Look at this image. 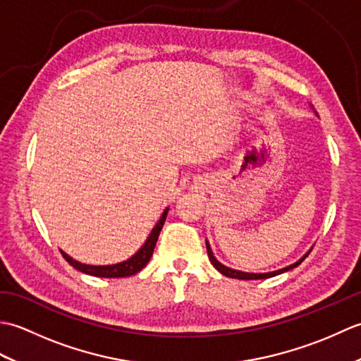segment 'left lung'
Listing matches in <instances>:
<instances>
[{
    "label": "left lung",
    "mask_w": 361,
    "mask_h": 361,
    "mask_svg": "<svg viewBox=\"0 0 361 361\" xmlns=\"http://www.w3.org/2000/svg\"><path fill=\"white\" fill-rule=\"evenodd\" d=\"M206 250H208V256H209V260H211V264L217 268V271H220L221 274H225V276H228V278H233V279H242V281H252V279H268V278H273V276H278V274H281V273H286V271H288V270H291V268H295V267H298L299 264L302 262V260L309 256V252L312 251H309V252H305V255L298 260V262H295V264H291V265H288V267H286V268H281V270H276V271H270V273H245V271H240V270H233V268H229V267H225L224 264H220L219 260L214 257V255H212V250H211V247H209V242L206 240Z\"/></svg>",
    "instance_id": "obj_1"
}]
</instances>
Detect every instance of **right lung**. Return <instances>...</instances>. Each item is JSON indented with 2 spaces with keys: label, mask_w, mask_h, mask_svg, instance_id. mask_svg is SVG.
<instances>
[{
  "label": "right lung",
  "mask_w": 361,
  "mask_h": 361,
  "mask_svg": "<svg viewBox=\"0 0 361 361\" xmlns=\"http://www.w3.org/2000/svg\"><path fill=\"white\" fill-rule=\"evenodd\" d=\"M167 212H169V208L164 209L163 216L159 217L158 224L155 225V228L152 229L150 235L147 237V240H145L142 247L137 250L132 257L124 260V262L113 264V265H87V264H82V262H78V260H74L63 251H60V252H62V256L66 259L68 264L74 267L75 270H79L85 274L97 276V278H127V276H132V274H136L137 271H141L142 268L149 264V260L153 255V250H155L158 235L161 233V229H163V225L166 221Z\"/></svg>",
  "instance_id": "right-lung-1"
}]
</instances>
